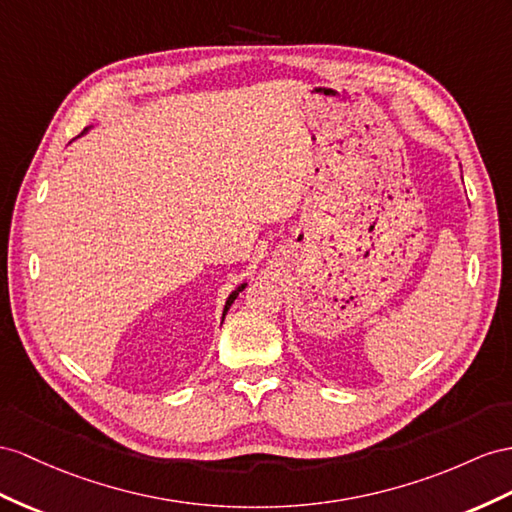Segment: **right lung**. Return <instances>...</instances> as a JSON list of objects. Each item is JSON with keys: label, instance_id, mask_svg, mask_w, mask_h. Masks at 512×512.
I'll use <instances>...</instances> for the list:
<instances>
[{"label": "right lung", "instance_id": "1", "mask_svg": "<svg viewBox=\"0 0 512 512\" xmlns=\"http://www.w3.org/2000/svg\"><path fill=\"white\" fill-rule=\"evenodd\" d=\"M242 290H244V285H240V287H238V290H235V292H233V294H231V296L227 298V305H225V313H227V311H229V307L233 305V300H235V296H238V294H240ZM225 313H222V320H225Z\"/></svg>", "mask_w": 512, "mask_h": 512}]
</instances>
